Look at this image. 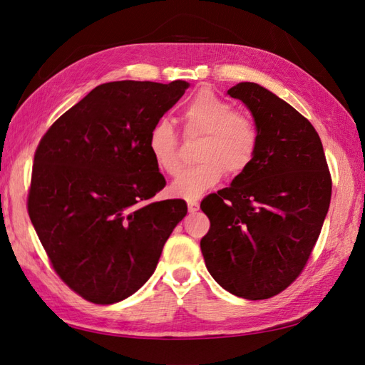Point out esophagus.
<instances>
[{
  "label": "esophagus",
  "instance_id": "obj_1",
  "mask_svg": "<svg viewBox=\"0 0 365 365\" xmlns=\"http://www.w3.org/2000/svg\"><path fill=\"white\" fill-rule=\"evenodd\" d=\"M199 210V202L197 200H188V212L196 213Z\"/></svg>",
  "mask_w": 365,
  "mask_h": 365
}]
</instances>
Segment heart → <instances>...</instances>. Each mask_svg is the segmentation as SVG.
<instances>
[{
    "instance_id": "obj_1",
    "label": "heart",
    "mask_w": 365,
    "mask_h": 365,
    "mask_svg": "<svg viewBox=\"0 0 365 365\" xmlns=\"http://www.w3.org/2000/svg\"><path fill=\"white\" fill-rule=\"evenodd\" d=\"M182 119L185 135H202V141L196 150L199 163L173 183V195L196 200L218 185L226 173L238 177L254 165L260 147V131L251 115L234 111V106L226 100L204 89L185 106ZM147 147L160 170L169 177L180 173L178 138L168 119L153 122L147 135Z\"/></svg>"
}]
</instances>
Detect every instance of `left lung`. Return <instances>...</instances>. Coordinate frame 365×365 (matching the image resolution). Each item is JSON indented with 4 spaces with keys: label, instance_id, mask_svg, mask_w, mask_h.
Wrapping results in <instances>:
<instances>
[{
    "label": "left lung",
    "instance_id": "1",
    "mask_svg": "<svg viewBox=\"0 0 365 365\" xmlns=\"http://www.w3.org/2000/svg\"><path fill=\"white\" fill-rule=\"evenodd\" d=\"M227 94L251 110L260 147L245 174L200 202L210 220L200 251L222 289L268 299L304 269L327 218L332 180L320 136L304 115L255 83H238Z\"/></svg>",
    "mask_w": 365,
    "mask_h": 365
}]
</instances>
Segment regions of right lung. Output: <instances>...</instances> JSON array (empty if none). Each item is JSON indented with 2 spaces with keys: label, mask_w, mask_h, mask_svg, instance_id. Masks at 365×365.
Segmentation results:
<instances>
[{
  "label": "right lung",
  "mask_w": 365,
  "mask_h": 365,
  "mask_svg": "<svg viewBox=\"0 0 365 365\" xmlns=\"http://www.w3.org/2000/svg\"><path fill=\"white\" fill-rule=\"evenodd\" d=\"M190 84H100L46 130L34 153L28 215L63 282L94 304L128 298L149 279L182 199L152 200L166 180L147 135Z\"/></svg>",
  "instance_id": "1"
}]
</instances>
